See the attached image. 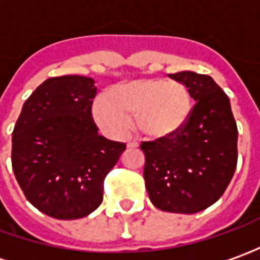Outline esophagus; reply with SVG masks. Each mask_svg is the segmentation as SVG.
<instances>
[{
  "label": "esophagus",
  "mask_w": 260,
  "mask_h": 260,
  "mask_svg": "<svg viewBox=\"0 0 260 260\" xmlns=\"http://www.w3.org/2000/svg\"><path fill=\"white\" fill-rule=\"evenodd\" d=\"M139 146V143L137 142H128L127 143V147H137Z\"/></svg>",
  "instance_id": "esophagus-1"
}]
</instances>
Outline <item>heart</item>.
<instances>
[{"label":"heart","instance_id":"1","mask_svg":"<svg viewBox=\"0 0 260 260\" xmlns=\"http://www.w3.org/2000/svg\"><path fill=\"white\" fill-rule=\"evenodd\" d=\"M190 109L191 97L186 85L144 78L113 87L97 102L94 116L106 132L117 137L130 133L134 123L142 136L161 139L182 128Z\"/></svg>","mask_w":260,"mask_h":260}]
</instances>
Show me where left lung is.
I'll list each match as a JSON object with an SVG mask.
<instances>
[{
  "mask_svg": "<svg viewBox=\"0 0 260 260\" xmlns=\"http://www.w3.org/2000/svg\"><path fill=\"white\" fill-rule=\"evenodd\" d=\"M194 100L173 136L142 142L146 189L154 206L198 213L220 199L238 163V127L231 102L213 78L193 71L170 74Z\"/></svg>",
  "mask_w": 260,
  "mask_h": 260,
  "instance_id": "left-lung-1",
  "label": "left lung"
}]
</instances>
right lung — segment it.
<instances>
[{
	"mask_svg": "<svg viewBox=\"0 0 260 260\" xmlns=\"http://www.w3.org/2000/svg\"><path fill=\"white\" fill-rule=\"evenodd\" d=\"M95 94L93 78H48L24 103L14 127L15 179L29 203L54 219H80L100 206L104 179L126 149L99 134Z\"/></svg>",
	"mask_w": 260,
	"mask_h": 260,
	"instance_id": "add662e5",
	"label": "right lung"
}]
</instances>
